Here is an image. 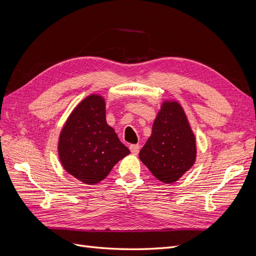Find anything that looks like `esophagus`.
<instances>
[{"label":"esophagus","mask_w":256,"mask_h":256,"mask_svg":"<svg viewBox=\"0 0 256 256\" xmlns=\"http://www.w3.org/2000/svg\"><path fill=\"white\" fill-rule=\"evenodd\" d=\"M130 150L132 153L136 155V154L139 153L140 146H139V144H130Z\"/></svg>","instance_id":"1"}]
</instances>
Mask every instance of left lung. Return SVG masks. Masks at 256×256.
I'll list each match as a JSON object with an SVG mask.
<instances>
[{"label":"left lung","instance_id":"8db88e82","mask_svg":"<svg viewBox=\"0 0 256 256\" xmlns=\"http://www.w3.org/2000/svg\"><path fill=\"white\" fill-rule=\"evenodd\" d=\"M196 139L176 102H164L139 158L162 183H174L196 160Z\"/></svg>","mask_w":256,"mask_h":256}]
</instances>
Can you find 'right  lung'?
Masks as SVG:
<instances>
[{"label":"right lung","instance_id":"obj_1","mask_svg":"<svg viewBox=\"0 0 256 256\" xmlns=\"http://www.w3.org/2000/svg\"><path fill=\"white\" fill-rule=\"evenodd\" d=\"M58 154L66 171L90 185L105 178L130 154L106 123L102 96H89L72 112L60 133Z\"/></svg>","mask_w":256,"mask_h":256}]
</instances>
